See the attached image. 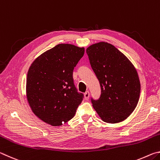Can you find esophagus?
<instances>
[{"mask_svg":"<svg viewBox=\"0 0 160 160\" xmlns=\"http://www.w3.org/2000/svg\"><path fill=\"white\" fill-rule=\"evenodd\" d=\"M84 97H85V100H88L89 99V97H90V92H89L88 91H87L84 94Z\"/></svg>","mask_w":160,"mask_h":160,"instance_id":"34e87169","label":"esophagus"}]
</instances>
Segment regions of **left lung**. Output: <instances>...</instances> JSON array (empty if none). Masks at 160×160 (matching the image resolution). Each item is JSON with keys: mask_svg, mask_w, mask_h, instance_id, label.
<instances>
[{"mask_svg": "<svg viewBox=\"0 0 160 160\" xmlns=\"http://www.w3.org/2000/svg\"><path fill=\"white\" fill-rule=\"evenodd\" d=\"M86 52L102 90L99 99L92 100L94 110L108 123L126 120L135 110L140 98V82L136 68L109 43L92 44Z\"/></svg>", "mask_w": 160, "mask_h": 160, "instance_id": "left-lung-1", "label": "left lung"}]
</instances>
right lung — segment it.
I'll use <instances>...</instances> for the list:
<instances>
[{
  "label": "right lung",
  "mask_w": 160,
  "mask_h": 160,
  "mask_svg": "<svg viewBox=\"0 0 160 160\" xmlns=\"http://www.w3.org/2000/svg\"><path fill=\"white\" fill-rule=\"evenodd\" d=\"M84 53V47L60 44L38 56L29 67L27 99L32 112L46 123L60 126L75 116L83 94L75 88L72 71Z\"/></svg>",
  "instance_id": "right-lung-1"
}]
</instances>
